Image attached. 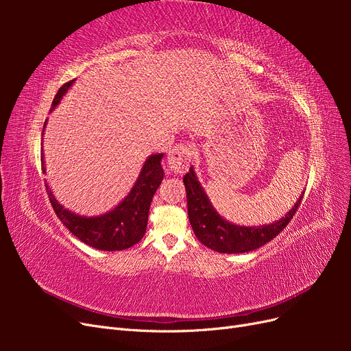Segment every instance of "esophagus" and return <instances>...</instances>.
Segmentation results:
<instances>
[{"instance_id": "obj_1", "label": "esophagus", "mask_w": 351, "mask_h": 351, "mask_svg": "<svg viewBox=\"0 0 351 351\" xmlns=\"http://www.w3.org/2000/svg\"><path fill=\"white\" fill-rule=\"evenodd\" d=\"M190 162V149L186 145H177L171 151H169L167 156V165L169 171L174 174H183Z\"/></svg>"}]
</instances>
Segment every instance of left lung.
I'll use <instances>...</instances> for the list:
<instances>
[{"instance_id":"8db88e82","label":"left lung","mask_w":351,"mask_h":351,"mask_svg":"<svg viewBox=\"0 0 351 351\" xmlns=\"http://www.w3.org/2000/svg\"><path fill=\"white\" fill-rule=\"evenodd\" d=\"M187 193L189 221L197 240L206 247L219 253H246L262 247L263 244L277 237L291 221L295 210L299 209L303 195L297 199L294 206L278 221L268 226L244 227L231 224L222 218L217 209L212 206L204 187L199 183L197 176L190 167L183 178Z\"/></svg>"}]
</instances>
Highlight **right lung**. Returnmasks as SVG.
Segmentation results:
<instances>
[{
    "instance_id": "add662e5",
    "label": "right lung",
    "mask_w": 351,
    "mask_h": 351,
    "mask_svg": "<svg viewBox=\"0 0 351 351\" xmlns=\"http://www.w3.org/2000/svg\"><path fill=\"white\" fill-rule=\"evenodd\" d=\"M73 82L74 80L62 84L60 88L54 101H52L51 111L56 110ZM45 125L47 121L44 124V130ZM42 134H44V132H42ZM162 156L164 154H154L147 156L130 193L112 210L105 212L102 215L82 217L74 214V212L58 204V200L49 190L48 183H45L51 205L54 208L60 221L70 230L71 234L76 236L80 241L86 243L88 246L107 252L129 249L134 246L136 243H139L146 232L151 202L164 178V169L161 165ZM40 161L42 171L45 173L44 154H42Z\"/></svg>"
}]
</instances>
